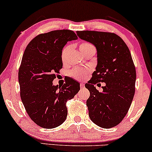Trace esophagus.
I'll return each instance as SVG.
<instances>
[{
	"label": "esophagus",
	"mask_w": 152,
	"mask_h": 152,
	"mask_svg": "<svg viewBox=\"0 0 152 152\" xmlns=\"http://www.w3.org/2000/svg\"><path fill=\"white\" fill-rule=\"evenodd\" d=\"M80 87H81V88H84V84H83V83H80Z\"/></svg>",
	"instance_id": "1"
}]
</instances>
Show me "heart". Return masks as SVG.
Returning a JSON list of instances; mask_svg holds the SVG:
<instances>
[{"mask_svg": "<svg viewBox=\"0 0 152 152\" xmlns=\"http://www.w3.org/2000/svg\"><path fill=\"white\" fill-rule=\"evenodd\" d=\"M70 46H66L63 48L61 54V59L63 64H66L68 63V56H69V51H70ZM79 50L81 51L82 55H86V54L90 53V52L95 50V47H94L91 43L88 42H83L80 43ZM88 71L84 69H74L71 70L69 73L70 76L72 78L76 80H83L84 79L86 76Z\"/></svg>", "mask_w": 152, "mask_h": 152, "instance_id": "b5f03b06", "label": "heart"}]
</instances>
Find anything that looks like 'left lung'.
I'll return each instance as SVG.
<instances>
[{
    "instance_id": "8db88e82",
    "label": "left lung",
    "mask_w": 152,
    "mask_h": 152,
    "mask_svg": "<svg viewBox=\"0 0 152 152\" xmlns=\"http://www.w3.org/2000/svg\"><path fill=\"white\" fill-rule=\"evenodd\" d=\"M76 34L97 50L96 71L85 84L90 92L86 101L89 117L102 128H112L125 117L135 93L137 75L130 50L114 33L82 31ZM99 82L106 83L102 92L94 86Z\"/></svg>"
}]
</instances>
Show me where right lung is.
<instances>
[{
    "label": "right lung",
    "instance_id": "obj_1",
    "mask_svg": "<svg viewBox=\"0 0 152 152\" xmlns=\"http://www.w3.org/2000/svg\"><path fill=\"white\" fill-rule=\"evenodd\" d=\"M76 39L73 31H52L36 36L24 51L18 71L20 98L31 120L43 128H56L64 123L66 102L80 90L79 83L72 78L63 86L53 84L56 74L62 69L63 48Z\"/></svg>",
    "mask_w": 152,
    "mask_h": 152
}]
</instances>
